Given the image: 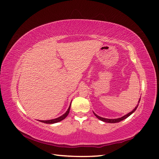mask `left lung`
I'll use <instances>...</instances> for the list:
<instances>
[{"label":"left lung","instance_id":"left-lung-1","mask_svg":"<svg viewBox=\"0 0 159 159\" xmlns=\"http://www.w3.org/2000/svg\"><path fill=\"white\" fill-rule=\"evenodd\" d=\"M140 100H141V98L139 99V103H139V102H140ZM138 105H139V104L135 107V108H134V109L132 111H131L130 113H127V114L125 115H124V116L121 117V118H117V119H106V118H103V117L98 116V115H96L93 111V113H94V115H95V116L96 117H97L98 119H99V120H101V121H102L105 122V123H119V122H120V121H123V120H124V119H125L126 118H127L129 116H130V115H131L133 113H134V111H135V110L137 109V107H138Z\"/></svg>","mask_w":159,"mask_h":159}]
</instances>
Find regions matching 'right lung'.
Here are the masks:
<instances>
[{"instance_id": "add662e5", "label": "right lung", "mask_w": 159, "mask_h": 159, "mask_svg": "<svg viewBox=\"0 0 159 159\" xmlns=\"http://www.w3.org/2000/svg\"><path fill=\"white\" fill-rule=\"evenodd\" d=\"M70 107H71V104L70 105L68 109L67 110V111L64 115H62L61 116H60L59 117L54 119H51V120H46V121H43V120H40L39 121L42 122V123H47V124H53V123H57V122H60V121H62V120H63V119H64L67 116H68V115L69 114L70 110Z\"/></svg>"}]
</instances>
